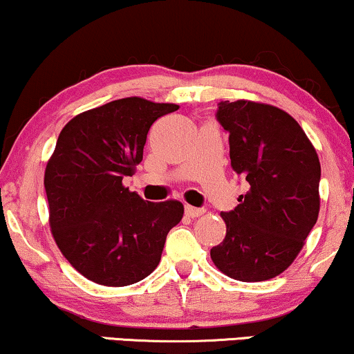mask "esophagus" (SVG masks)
I'll return each instance as SVG.
<instances>
[{
	"label": "esophagus",
	"instance_id": "1",
	"mask_svg": "<svg viewBox=\"0 0 354 354\" xmlns=\"http://www.w3.org/2000/svg\"><path fill=\"white\" fill-rule=\"evenodd\" d=\"M185 214L188 217H192V219H195V217H200L205 214V209L203 207H193V206H185Z\"/></svg>",
	"mask_w": 354,
	"mask_h": 354
}]
</instances>
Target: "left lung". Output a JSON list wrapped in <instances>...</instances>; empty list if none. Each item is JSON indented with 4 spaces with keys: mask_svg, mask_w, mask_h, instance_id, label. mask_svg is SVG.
Returning <instances> with one entry per match:
<instances>
[{
    "mask_svg": "<svg viewBox=\"0 0 354 354\" xmlns=\"http://www.w3.org/2000/svg\"><path fill=\"white\" fill-rule=\"evenodd\" d=\"M216 119L229 135L230 166L250 190L221 212L225 239L211 259L241 282L272 279L293 263L317 221V153L297 120L274 106L221 101Z\"/></svg>",
    "mask_w": 354,
    "mask_h": 354,
    "instance_id": "1",
    "label": "left lung"
}]
</instances>
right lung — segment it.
Returning <instances> with one entry per match:
<instances>
[{"mask_svg": "<svg viewBox=\"0 0 354 354\" xmlns=\"http://www.w3.org/2000/svg\"><path fill=\"white\" fill-rule=\"evenodd\" d=\"M177 104L122 98L66 124L46 164L53 236L91 282L137 283L156 269L166 236L182 221L178 201H145L122 185L142 162L151 125Z\"/></svg>", "mask_w": 354, "mask_h": 354, "instance_id": "1", "label": "right lung"}]
</instances>
